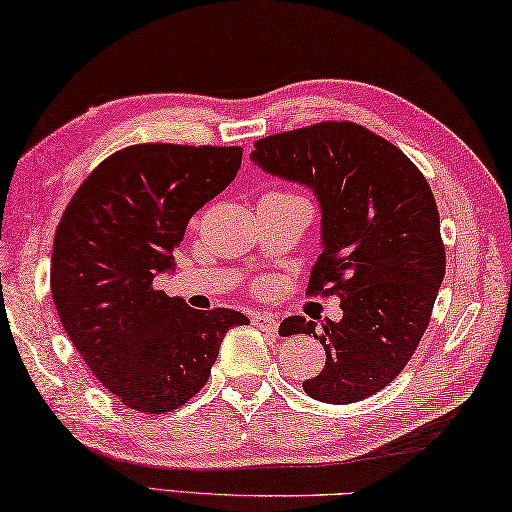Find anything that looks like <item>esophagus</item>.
<instances>
[{"label":"esophagus","instance_id":"1","mask_svg":"<svg viewBox=\"0 0 512 512\" xmlns=\"http://www.w3.org/2000/svg\"><path fill=\"white\" fill-rule=\"evenodd\" d=\"M253 324L257 329H262L266 333H277V329H280V322H277L273 315H266V313H255Z\"/></svg>","mask_w":512,"mask_h":512}]
</instances>
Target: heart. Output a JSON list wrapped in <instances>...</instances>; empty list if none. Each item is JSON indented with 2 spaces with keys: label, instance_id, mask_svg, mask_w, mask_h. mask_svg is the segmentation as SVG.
I'll return each mask as SVG.
<instances>
[{
  "label": "heart",
  "instance_id": "b5f03b06",
  "mask_svg": "<svg viewBox=\"0 0 512 512\" xmlns=\"http://www.w3.org/2000/svg\"><path fill=\"white\" fill-rule=\"evenodd\" d=\"M271 197H280V199H302L300 194L291 192V190H277V192H271Z\"/></svg>",
  "mask_w": 512,
  "mask_h": 512
}]
</instances>
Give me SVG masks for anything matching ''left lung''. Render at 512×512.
<instances>
[{
    "mask_svg": "<svg viewBox=\"0 0 512 512\" xmlns=\"http://www.w3.org/2000/svg\"><path fill=\"white\" fill-rule=\"evenodd\" d=\"M250 159L318 194L324 250L306 295H338L342 320L315 331L293 315L280 333H313L327 353L306 394L358 403L401 374L432 318L445 246L430 183L394 143L349 120L259 138Z\"/></svg>",
    "mask_w": 512,
    "mask_h": 512,
    "instance_id": "1",
    "label": "left lung"
}]
</instances>
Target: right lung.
Segmentation results:
<instances>
[{
    "instance_id": "add662e5",
    "label": "right lung",
    "mask_w": 512,
    "mask_h": 512,
    "mask_svg": "<svg viewBox=\"0 0 512 512\" xmlns=\"http://www.w3.org/2000/svg\"><path fill=\"white\" fill-rule=\"evenodd\" d=\"M239 145L138 143L91 172L55 230L51 295L102 387L129 410L165 414L208 383L232 309L197 311L154 286L174 266L190 217L224 192Z\"/></svg>"
}]
</instances>
